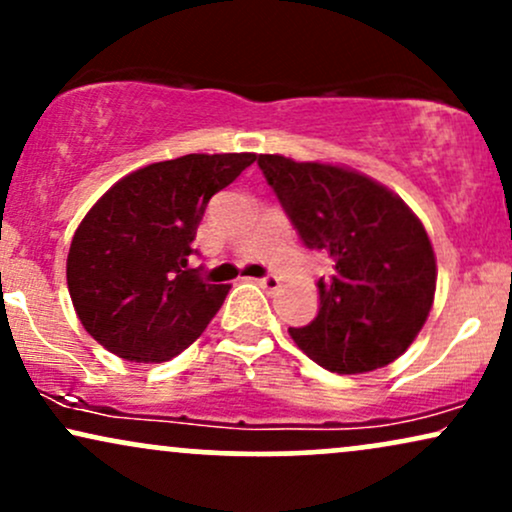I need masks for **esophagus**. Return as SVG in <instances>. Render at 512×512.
<instances>
[{
	"label": "esophagus",
	"instance_id": "34e87169",
	"mask_svg": "<svg viewBox=\"0 0 512 512\" xmlns=\"http://www.w3.org/2000/svg\"><path fill=\"white\" fill-rule=\"evenodd\" d=\"M257 284H260L264 291L274 293V291L279 289V286H281V281H279V276H274V274H267V276H262V279L257 281Z\"/></svg>",
	"mask_w": 512,
	"mask_h": 512
}]
</instances>
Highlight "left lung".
Returning <instances> with one entry per match:
<instances>
[{"label": "left lung", "instance_id": "left-lung-1", "mask_svg": "<svg viewBox=\"0 0 512 512\" xmlns=\"http://www.w3.org/2000/svg\"><path fill=\"white\" fill-rule=\"evenodd\" d=\"M257 166L305 248L334 262L330 279L317 281L315 320L289 327L298 349L339 375L368 373L402 356L436 293V255L419 216L351 168L279 154H260Z\"/></svg>", "mask_w": 512, "mask_h": 512}]
</instances>
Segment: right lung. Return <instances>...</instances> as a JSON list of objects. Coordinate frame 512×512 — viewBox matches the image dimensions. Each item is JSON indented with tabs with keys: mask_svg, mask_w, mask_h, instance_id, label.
Segmentation results:
<instances>
[{
	"mask_svg": "<svg viewBox=\"0 0 512 512\" xmlns=\"http://www.w3.org/2000/svg\"><path fill=\"white\" fill-rule=\"evenodd\" d=\"M255 154H187L117 180L76 228L67 286L84 330L110 354L163 363L207 330L231 286L190 267L209 199Z\"/></svg>",
	"mask_w": 512,
	"mask_h": 512,
	"instance_id": "1",
	"label": "right lung"
}]
</instances>
